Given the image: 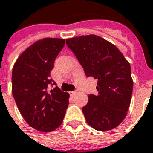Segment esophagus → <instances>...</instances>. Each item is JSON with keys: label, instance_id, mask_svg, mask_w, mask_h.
I'll use <instances>...</instances> for the list:
<instances>
[{"label": "esophagus", "instance_id": "1", "mask_svg": "<svg viewBox=\"0 0 153 153\" xmlns=\"http://www.w3.org/2000/svg\"><path fill=\"white\" fill-rule=\"evenodd\" d=\"M76 94V90H74V91H72V92H70V95H75Z\"/></svg>", "mask_w": 153, "mask_h": 153}]
</instances>
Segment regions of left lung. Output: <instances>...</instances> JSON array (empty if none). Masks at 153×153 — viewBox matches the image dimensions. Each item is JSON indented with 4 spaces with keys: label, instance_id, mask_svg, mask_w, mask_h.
Wrapping results in <instances>:
<instances>
[{
    "label": "left lung",
    "instance_id": "obj_1",
    "mask_svg": "<svg viewBox=\"0 0 153 153\" xmlns=\"http://www.w3.org/2000/svg\"><path fill=\"white\" fill-rule=\"evenodd\" d=\"M87 77L97 80V92L88 94L82 108L85 121L94 130L114 129L126 117L133 91L129 62L114 45L95 35L67 39Z\"/></svg>",
    "mask_w": 153,
    "mask_h": 153
}]
</instances>
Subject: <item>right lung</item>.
Here are the masks:
<instances>
[{"mask_svg":"<svg viewBox=\"0 0 153 153\" xmlns=\"http://www.w3.org/2000/svg\"><path fill=\"white\" fill-rule=\"evenodd\" d=\"M64 39L45 38L24 51L12 71V93L24 120L42 132L53 131L63 122L69 94L55 86L51 76Z\"/></svg>","mask_w":153,"mask_h":153,"instance_id":"right-lung-1","label":"right lung"}]
</instances>
